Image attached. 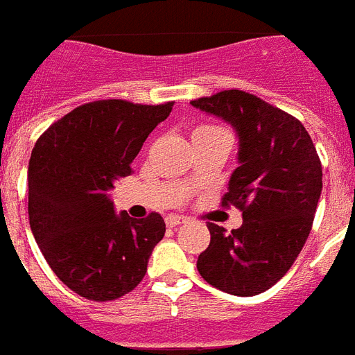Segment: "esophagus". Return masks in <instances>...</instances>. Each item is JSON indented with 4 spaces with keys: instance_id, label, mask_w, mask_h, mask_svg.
<instances>
[{
    "instance_id": "34e87169",
    "label": "esophagus",
    "mask_w": 355,
    "mask_h": 355,
    "mask_svg": "<svg viewBox=\"0 0 355 355\" xmlns=\"http://www.w3.org/2000/svg\"><path fill=\"white\" fill-rule=\"evenodd\" d=\"M187 220L184 217H178V215H169V217H166V224H168V227H175V226H180V224H186Z\"/></svg>"
}]
</instances>
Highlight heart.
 I'll return each instance as SVG.
<instances>
[{"label":"heart","instance_id":"obj_1","mask_svg":"<svg viewBox=\"0 0 355 355\" xmlns=\"http://www.w3.org/2000/svg\"><path fill=\"white\" fill-rule=\"evenodd\" d=\"M218 132H224L220 128H215V125H198V128L193 129V137H202V135H218Z\"/></svg>","mask_w":355,"mask_h":355}]
</instances>
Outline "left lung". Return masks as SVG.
Segmentation results:
<instances>
[{
    "label": "left lung",
    "mask_w": 355,
    "mask_h": 355,
    "mask_svg": "<svg viewBox=\"0 0 355 355\" xmlns=\"http://www.w3.org/2000/svg\"><path fill=\"white\" fill-rule=\"evenodd\" d=\"M191 105L237 132L239 168L223 206L239 207L244 218L230 233L207 223L211 241L198 255V273L223 292L252 297L272 288L306 243L322 189L321 160L297 118L253 94L230 89Z\"/></svg>",
    "instance_id": "8db88e82"
}]
</instances>
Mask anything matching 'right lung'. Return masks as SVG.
Segmentation results:
<instances>
[{"label": "right lung", "instance_id": "obj_1", "mask_svg": "<svg viewBox=\"0 0 355 355\" xmlns=\"http://www.w3.org/2000/svg\"><path fill=\"white\" fill-rule=\"evenodd\" d=\"M173 102L98 100L80 105L42 137L28 162V223L49 266L78 295L112 301L148 272L166 223L158 213L116 215L109 189L131 175L149 132Z\"/></svg>", "mask_w": 355, "mask_h": 355}]
</instances>
